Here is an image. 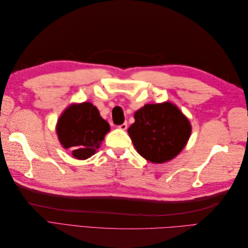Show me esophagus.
<instances>
[{"instance_id":"esophagus-1","label":"esophagus","mask_w":248,"mask_h":248,"mask_svg":"<svg viewBox=\"0 0 248 248\" xmlns=\"http://www.w3.org/2000/svg\"><path fill=\"white\" fill-rule=\"evenodd\" d=\"M119 128L121 129V130H126V129H127V123H126V122H124L123 124L119 125Z\"/></svg>"}]
</instances>
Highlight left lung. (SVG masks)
Masks as SVG:
<instances>
[{"mask_svg":"<svg viewBox=\"0 0 248 248\" xmlns=\"http://www.w3.org/2000/svg\"><path fill=\"white\" fill-rule=\"evenodd\" d=\"M128 133L140 155L153 163L169 161L182 151L191 125L170 102L146 104L134 114Z\"/></svg>","mask_w":248,"mask_h":248,"instance_id":"8db88e82","label":"left lung"}]
</instances>
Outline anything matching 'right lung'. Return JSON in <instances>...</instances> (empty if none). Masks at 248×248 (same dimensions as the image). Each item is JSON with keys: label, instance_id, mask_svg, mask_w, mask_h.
I'll return each instance as SVG.
<instances>
[{"label": "right lung", "instance_id": "add662e5", "mask_svg": "<svg viewBox=\"0 0 248 248\" xmlns=\"http://www.w3.org/2000/svg\"><path fill=\"white\" fill-rule=\"evenodd\" d=\"M109 131L108 123L91 102L71 104L58 120L57 134L65 149L73 157L87 159L91 157Z\"/></svg>", "mask_w": 248, "mask_h": 248}]
</instances>
